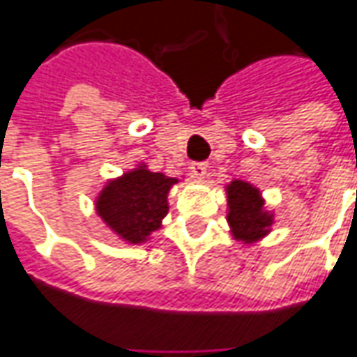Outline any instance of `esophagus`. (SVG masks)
Wrapping results in <instances>:
<instances>
[{
	"label": "esophagus",
	"instance_id": "esophagus-1",
	"mask_svg": "<svg viewBox=\"0 0 357 357\" xmlns=\"http://www.w3.org/2000/svg\"><path fill=\"white\" fill-rule=\"evenodd\" d=\"M206 170H208V165H206V162H192V165H190V172H192L195 176H199V178L205 176Z\"/></svg>",
	"mask_w": 357,
	"mask_h": 357
}]
</instances>
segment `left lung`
<instances>
[{"label": "left lung", "instance_id": "8db88e82", "mask_svg": "<svg viewBox=\"0 0 357 357\" xmlns=\"http://www.w3.org/2000/svg\"><path fill=\"white\" fill-rule=\"evenodd\" d=\"M229 190V225L235 231V237L243 241H257L263 237L271 225V217L263 213V201L259 199L257 188L235 181Z\"/></svg>", "mask_w": 357, "mask_h": 357}]
</instances>
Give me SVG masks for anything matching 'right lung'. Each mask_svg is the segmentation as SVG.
Wrapping results in <instances>:
<instances>
[{
  "label": "right lung",
  "mask_w": 357,
  "mask_h": 357,
  "mask_svg": "<svg viewBox=\"0 0 357 357\" xmlns=\"http://www.w3.org/2000/svg\"><path fill=\"white\" fill-rule=\"evenodd\" d=\"M174 183L176 178L162 172L132 170L102 190L98 215L122 239L140 243L169 213L167 192Z\"/></svg>",
  "instance_id": "1"
}]
</instances>
